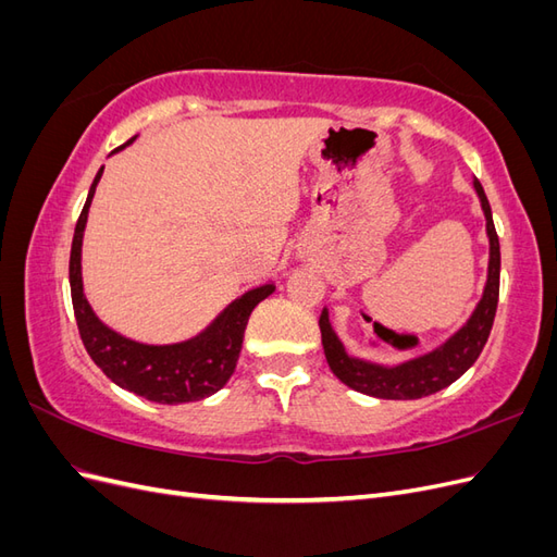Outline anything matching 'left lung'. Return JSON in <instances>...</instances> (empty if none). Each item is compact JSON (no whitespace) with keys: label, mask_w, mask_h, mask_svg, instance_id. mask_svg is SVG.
<instances>
[{"label":"left lung","mask_w":557,"mask_h":557,"mask_svg":"<svg viewBox=\"0 0 557 557\" xmlns=\"http://www.w3.org/2000/svg\"><path fill=\"white\" fill-rule=\"evenodd\" d=\"M474 190L481 199V209L485 215V232L491 242V260H487V281L483 288V297L476 305L474 313L469 315L467 323L455 332L450 339L442 346L423 352L413 360H407L395 367H385L376 362H367L352 358L346 352L339 336L332 330L330 313L323 309L320 313V336H323V348L327 364L334 376L346 383L352 391L379 399H420L444 391L453 381H458L467 369L476 362L481 350L491 336L497 299H499V239L493 223V211L487 205L483 185L474 181Z\"/></svg>","instance_id":"left-lung-1"}]
</instances>
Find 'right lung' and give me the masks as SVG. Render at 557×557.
<instances>
[{
	"mask_svg": "<svg viewBox=\"0 0 557 557\" xmlns=\"http://www.w3.org/2000/svg\"><path fill=\"white\" fill-rule=\"evenodd\" d=\"M134 137L117 146L113 153L129 146ZM102 170L97 172L90 193L83 207L78 223L74 230L72 256H70V285H72V305L81 342L86 346L92 362L125 391L146 397L158 404H183V401H199L230 381L237 367L244 332L248 318L262 299H267L276 290L274 283H264L260 288L244 293L239 299H234L225 311L218 315L213 323L199 332L197 336L181 344L166 346H150L132 342L127 336L113 332L99 320L88 305L86 293H83V276H81V246L83 232H86L90 201L95 197V188Z\"/></svg>",
	"mask_w": 557,
	"mask_h": 557,
	"instance_id": "add662e5",
	"label": "right lung"
}]
</instances>
